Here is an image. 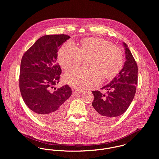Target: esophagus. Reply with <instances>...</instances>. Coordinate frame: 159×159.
<instances>
[{"mask_svg": "<svg viewBox=\"0 0 159 159\" xmlns=\"http://www.w3.org/2000/svg\"><path fill=\"white\" fill-rule=\"evenodd\" d=\"M83 92L82 91H80V90H75L74 91V93H81Z\"/></svg>", "mask_w": 159, "mask_h": 159, "instance_id": "obj_1", "label": "esophagus"}]
</instances>
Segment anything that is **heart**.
I'll return each mask as SVG.
<instances>
[{
	"mask_svg": "<svg viewBox=\"0 0 159 159\" xmlns=\"http://www.w3.org/2000/svg\"><path fill=\"white\" fill-rule=\"evenodd\" d=\"M89 59V69L73 70L64 75L65 82L78 89H88L100 84L101 76L111 80L120 71L124 57L121 50L110 42L98 37L83 40L78 48L72 42L64 43L58 52V61L68 70L79 66L83 59Z\"/></svg>",
	"mask_w": 159,
	"mask_h": 159,
	"instance_id": "1",
	"label": "heart"
}]
</instances>
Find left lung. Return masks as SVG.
Returning a JSON list of instances; mask_svg holds the SVG:
<instances>
[{
	"mask_svg": "<svg viewBox=\"0 0 159 159\" xmlns=\"http://www.w3.org/2000/svg\"><path fill=\"white\" fill-rule=\"evenodd\" d=\"M126 61L124 66L110 83L102 89L108 90L107 95L100 91H92L94 98L91 108L92 116L103 122H111L124 113L131 104L138 85V66L126 43Z\"/></svg>",
	"mask_w": 159,
	"mask_h": 159,
	"instance_id": "1",
	"label": "left lung"
}]
</instances>
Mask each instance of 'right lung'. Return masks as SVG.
Listing matches in <instances>:
<instances>
[{
    "mask_svg": "<svg viewBox=\"0 0 159 159\" xmlns=\"http://www.w3.org/2000/svg\"><path fill=\"white\" fill-rule=\"evenodd\" d=\"M70 37L48 35L38 39L23 54L19 79L23 100L36 117L46 122L60 118L67 107L71 89L66 84L56 89L62 70L56 62L57 51Z\"/></svg>",
    "mask_w": 159,
    "mask_h": 159,
    "instance_id": "1",
    "label": "right lung"
}]
</instances>
